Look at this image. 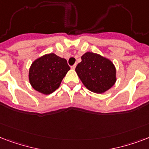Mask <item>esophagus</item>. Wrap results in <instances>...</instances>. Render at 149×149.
I'll list each match as a JSON object with an SVG mask.
<instances>
[{
    "label": "esophagus",
    "mask_w": 149,
    "mask_h": 149,
    "mask_svg": "<svg viewBox=\"0 0 149 149\" xmlns=\"http://www.w3.org/2000/svg\"><path fill=\"white\" fill-rule=\"evenodd\" d=\"M75 68H76V64L71 66V69H72V70H75Z\"/></svg>",
    "instance_id": "34e87169"
}]
</instances>
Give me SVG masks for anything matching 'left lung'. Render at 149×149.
I'll use <instances>...</instances> for the list:
<instances>
[{"label":"left lung","mask_w":149,"mask_h":149,"mask_svg":"<svg viewBox=\"0 0 149 149\" xmlns=\"http://www.w3.org/2000/svg\"><path fill=\"white\" fill-rule=\"evenodd\" d=\"M81 59L76 72L89 91L102 93L114 85L117 80L116 69L110 59L91 52L84 54Z\"/></svg>","instance_id":"1"}]
</instances>
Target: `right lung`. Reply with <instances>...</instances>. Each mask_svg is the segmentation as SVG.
<instances>
[{
	"mask_svg": "<svg viewBox=\"0 0 149 149\" xmlns=\"http://www.w3.org/2000/svg\"><path fill=\"white\" fill-rule=\"evenodd\" d=\"M70 70L66 59L54 53L46 54L32 63L29 69V82L36 91L48 95L58 88Z\"/></svg>",
	"mask_w": 149,
	"mask_h": 149,
	"instance_id": "1",
	"label": "right lung"
}]
</instances>
